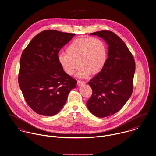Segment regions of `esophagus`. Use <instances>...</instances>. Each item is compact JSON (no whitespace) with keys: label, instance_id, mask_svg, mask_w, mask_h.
<instances>
[{"label":"esophagus","instance_id":"obj_1","mask_svg":"<svg viewBox=\"0 0 156 156\" xmlns=\"http://www.w3.org/2000/svg\"><path fill=\"white\" fill-rule=\"evenodd\" d=\"M86 84V82L83 81H77V84L79 86H82L83 84Z\"/></svg>","mask_w":156,"mask_h":156}]
</instances>
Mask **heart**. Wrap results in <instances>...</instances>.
Here are the masks:
<instances>
[{
	"instance_id": "obj_1",
	"label": "heart",
	"mask_w": 156,
	"mask_h": 156,
	"mask_svg": "<svg viewBox=\"0 0 156 156\" xmlns=\"http://www.w3.org/2000/svg\"><path fill=\"white\" fill-rule=\"evenodd\" d=\"M66 53H60L58 61L63 70L73 75L79 64L76 75L87 78L98 73L104 67L107 58V48L105 42L98 37L79 38L72 40L66 48Z\"/></svg>"
}]
</instances>
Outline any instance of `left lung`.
I'll use <instances>...</instances> for the list:
<instances>
[{"label": "left lung", "mask_w": 156, "mask_h": 156, "mask_svg": "<svg viewBox=\"0 0 156 156\" xmlns=\"http://www.w3.org/2000/svg\"><path fill=\"white\" fill-rule=\"evenodd\" d=\"M106 42L108 58L101 71L89 82L92 95L87 102L89 111L104 118L119 111L133 92L135 62L123 40L112 31L90 33Z\"/></svg>", "instance_id": "left-lung-1"}]
</instances>
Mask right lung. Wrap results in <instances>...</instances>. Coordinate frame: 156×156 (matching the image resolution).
<instances>
[{
  "instance_id": "right-lung-1",
  "label": "right lung",
  "mask_w": 156,
  "mask_h": 156,
  "mask_svg": "<svg viewBox=\"0 0 156 156\" xmlns=\"http://www.w3.org/2000/svg\"><path fill=\"white\" fill-rule=\"evenodd\" d=\"M75 35L45 30L35 35L22 52L19 84L27 103L37 114H57L76 87V81L65 73L58 61L60 50Z\"/></svg>"
}]
</instances>
